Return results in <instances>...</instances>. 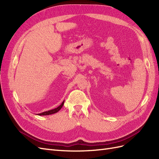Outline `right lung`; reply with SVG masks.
I'll return each instance as SVG.
<instances>
[{"label":"right lung","mask_w":159,"mask_h":159,"mask_svg":"<svg viewBox=\"0 0 159 159\" xmlns=\"http://www.w3.org/2000/svg\"><path fill=\"white\" fill-rule=\"evenodd\" d=\"M64 102H62V103L60 105V106L57 107V108H55L54 109H52V110H50V111H48L41 113L38 114V115H51V114H53V113H57V111H59L61 109L62 106H63V105H64Z\"/></svg>","instance_id":"1"}]
</instances>
